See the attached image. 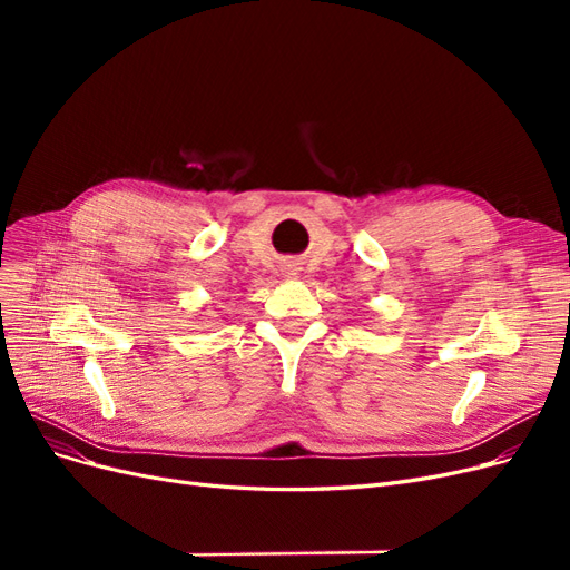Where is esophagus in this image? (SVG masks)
Here are the masks:
<instances>
[{
    "instance_id": "esophagus-1",
    "label": "esophagus",
    "mask_w": 570,
    "mask_h": 570,
    "mask_svg": "<svg viewBox=\"0 0 570 570\" xmlns=\"http://www.w3.org/2000/svg\"><path fill=\"white\" fill-rule=\"evenodd\" d=\"M287 273H289V271H287Z\"/></svg>"
}]
</instances>
